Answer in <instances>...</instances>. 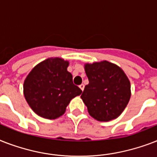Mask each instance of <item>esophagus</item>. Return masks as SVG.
<instances>
[{"instance_id": "obj_1", "label": "esophagus", "mask_w": 157, "mask_h": 157, "mask_svg": "<svg viewBox=\"0 0 157 157\" xmlns=\"http://www.w3.org/2000/svg\"><path fill=\"white\" fill-rule=\"evenodd\" d=\"M79 87H80V89H81V90L83 91L84 90V88H85V86H84L83 84H81V85H80V86H79Z\"/></svg>"}]
</instances>
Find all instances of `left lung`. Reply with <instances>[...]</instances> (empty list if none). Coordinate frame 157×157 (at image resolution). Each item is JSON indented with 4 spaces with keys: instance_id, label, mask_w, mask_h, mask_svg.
<instances>
[{
    "instance_id": "left-lung-1",
    "label": "left lung",
    "mask_w": 157,
    "mask_h": 157,
    "mask_svg": "<svg viewBox=\"0 0 157 157\" xmlns=\"http://www.w3.org/2000/svg\"><path fill=\"white\" fill-rule=\"evenodd\" d=\"M89 79L81 98L89 114L98 121H109L121 114L131 96L130 81L117 64L103 60L85 64Z\"/></svg>"
}]
</instances>
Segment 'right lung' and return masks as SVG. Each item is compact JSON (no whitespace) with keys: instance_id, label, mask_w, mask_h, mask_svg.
<instances>
[{"instance_id":"obj_1","label":"right lung","mask_w":157,"mask_h":157,"mask_svg":"<svg viewBox=\"0 0 157 157\" xmlns=\"http://www.w3.org/2000/svg\"><path fill=\"white\" fill-rule=\"evenodd\" d=\"M69 62L49 58L36 65L23 83V94L38 116L54 120L65 113L70 101L82 91L72 82Z\"/></svg>"}]
</instances>
